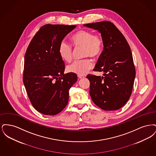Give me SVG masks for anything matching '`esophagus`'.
I'll use <instances>...</instances> for the list:
<instances>
[{
    "instance_id": "1",
    "label": "esophagus",
    "mask_w": 156,
    "mask_h": 156,
    "mask_svg": "<svg viewBox=\"0 0 156 156\" xmlns=\"http://www.w3.org/2000/svg\"><path fill=\"white\" fill-rule=\"evenodd\" d=\"M84 77H85L84 76H82V75H78V78L79 79H81V78H84Z\"/></svg>"
}]
</instances>
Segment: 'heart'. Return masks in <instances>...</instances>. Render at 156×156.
<instances>
[{
    "instance_id": "b5f03b06",
    "label": "heart",
    "mask_w": 156,
    "mask_h": 156,
    "mask_svg": "<svg viewBox=\"0 0 156 156\" xmlns=\"http://www.w3.org/2000/svg\"><path fill=\"white\" fill-rule=\"evenodd\" d=\"M75 48L83 47V57L98 58L104 50V39L101 34L87 30H80L71 37ZM58 52L61 59L66 62H70L73 57V47L62 40L59 44ZM93 67V64L89 58L76 60L67 67V71L78 75L86 74Z\"/></svg>"
}]
</instances>
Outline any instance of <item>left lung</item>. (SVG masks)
Wrapping results in <instances>:
<instances>
[{"label":"left lung","mask_w":156,"mask_h":156,"mask_svg":"<svg viewBox=\"0 0 156 156\" xmlns=\"http://www.w3.org/2000/svg\"><path fill=\"white\" fill-rule=\"evenodd\" d=\"M101 32L104 39L103 52L94 71L104 76L89 74V94L92 101L105 111L118 110L131 96L136 70L130 47L120 31L108 21L84 24Z\"/></svg>","instance_id":"8db88e82"}]
</instances>
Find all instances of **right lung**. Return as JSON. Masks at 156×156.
Listing matches in <instances>:
<instances>
[{
    "instance_id": "1",
    "label": "right lung",
    "mask_w": 156,
    "mask_h": 156,
    "mask_svg": "<svg viewBox=\"0 0 156 156\" xmlns=\"http://www.w3.org/2000/svg\"><path fill=\"white\" fill-rule=\"evenodd\" d=\"M75 25L47 24L32 38L24 57L23 81L33 106L45 115H55L67 106L69 90L77 81L74 73L64 74L65 63L59 44Z\"/></svg>"
}]
</instances>
